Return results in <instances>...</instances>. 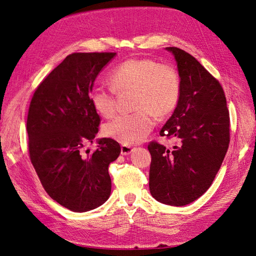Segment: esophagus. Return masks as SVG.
Masks as SVG:
<instances>
[{"mask_svg":"<svg viewBox=\"0 0 256 256\" xmlns=\"http://www.w3.org/2000/svg\"><path fill=\"white\" fill-rule=\"evenodd\" d=\"M132 150H134V147H132V146L126 145V144L122 145V150H120L122 154H129Z\"/></svg>","mask_w":256,"mask_h":256,"instance_id":"esophagus-1","label":"esophagus"}]
</instances>
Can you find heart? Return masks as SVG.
Masks as SVG:
<instances>
[{
    "mask_svg": "<svg viewBox=\"0 0 256 256\" xmlns=\"http://www.w3.org/2000/svg\"><path fill=\"white\" fill-rule=\"evenodd\" d=\"M108 80L111 88L96 86L90 95L92 108L104 118L115 114V92H134V106L138 111L116 116L104 127L106 136L126 145L144 141L154 126L152 113L157 116L172 113L182 95V79L177 69L150 58L122 62L109 72Z\"/></svg>",
    "mask_w": 256,
    "mask_h": 256,
    "instance_id": "1",
    "label": "heart"
}]
</instances>
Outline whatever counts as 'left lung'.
Masks as SVG:
<instances>
[{"instance_id":"1","label":"left lung","mask_w":256,"mask_h":256,"mask_svg":"<svg viewBox=\"0 0 256 256\" xmlns=\"http://www.w3.org/2000/svg\"><path fill=\"white\" fill-rule=\"evenodd\" d=\"M177 62L182 95L173 115L160 131L176 138L170 152L157 141L152 154L150 190L158 202L184 206L210 187L230 144V112L220 82L191 54L168 47Z\"/></svg>"}]
</instances>
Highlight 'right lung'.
Segmentation results:
<instances>
[{"label": "right lung", "mask_w": 256, "mask_h": 256, "mask_svg": "<svg viewBox=\"0 0 256 256\" xmlns=\"http://www.w3.org/2000/svg\"><path fill=\"white\" fill-rule=\"evenodd\" d=\"M115 54H69L38 85L30 104V162L49 196L72 212L95 209L111 193L109 164L120 156V144L100 138L90 154L84 146L92 142L100 125L90 99L92 85Z\"/></svg>", "instance_id": "add662e5"}]
</instances>
